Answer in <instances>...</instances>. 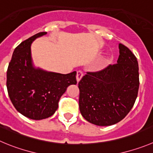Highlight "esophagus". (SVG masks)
Instances as JSON below:
<instances>
[{
  "label": "esophagus",
  "instance_id": "esophagus-1",
  "mask_svg": "<svg viewBox=\"0 0 153 153\" xmlns=\"http://www.w3.org/2000/svg\"><path fill=\"white\" fill-rule=\"evenodd\" d=\"M82 77H83V72H81V71H78L77 72V75H76V80L78 82H79L80 80L82 78Z\"/></svg>",
  "mask_w": 153,
  "mask_h": 153
}]
</instances>
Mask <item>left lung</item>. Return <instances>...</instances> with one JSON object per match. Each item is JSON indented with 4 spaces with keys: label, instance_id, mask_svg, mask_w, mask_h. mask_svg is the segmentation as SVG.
<instances>
[{
    "label": "left lung",
    "instance_id": "left-lung-1",
    "mask_svg": "<svg viewBox=\"0 0 153 153\" xmlns=\"http://www.w3.org/2000/svg\"><path fill=\"white\" fill-rule=\"evenodd\" d=\"M117 63L97 72H87L78 83L79 109L91 124L109 126L122 121L132 109L139 89L137 58L118 44Z\"/></svg>",
    "mask_w": 153,
    "mask_h": 153
}]
</instances>
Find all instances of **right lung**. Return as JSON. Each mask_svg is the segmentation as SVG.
<instances>
[{
	"instance_id": "right-lung-1",
	"label": "right lung",
	"mask_w": 153,
	"mask_h": 153,
	"mask_svg": "<svg viewBox=\"0 0 153 153\" xmlns=\"http://www.w3.org/2000/svg\"><path fill=\"white\" fill-rule=\"evenodd\" d=\"M45 35L47 32H39L18 45L7 72V88L13 105L19 113L33 120L53 115L67 88L77 84L76 72L64 75L34 65L31 44Z\"/></svg>"
}]
</instances>
